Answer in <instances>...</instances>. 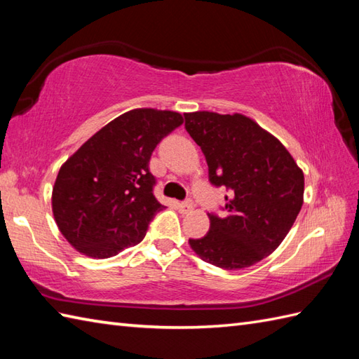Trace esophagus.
I'll use <instances>...</instances> for the list:
<instances>
[{
  "instance_id": "esophagus-1",
  "label": "esophagus",
  "mask_w": 359,
  "mask_h": 359,
  "mask_svg": "<svg viewBox=\"0 0 359 359\" xmlns=\"http://www.w3.org/2000/svg\"><path fill=\"white\" fill-rule=\"evenodd\" d=\"M180 210L182 212V213H189V212H192L194 210V201L192 200H187V201H182V203H180Z\"/></svg>"
}]
</instances>
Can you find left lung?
Returning a JSON list of instances; mask_svg holds the SVG:
<instances>
[{"mask_svg":"<svg viewBox=\"0 0 359 359\" xmlns=\"http://www.w3.org/2000/svg\"><path fill=\"white\" fill-rule=\"evenodd\" d=\"M184 118L205 156L210 182L229 189L226 217L209 215V232L189 244L219 269L257 264L283 243L297 219L304 173L281 141L249 116L201 110Z\"/></svg>","mask_w":359,"mask_h":359,"instance_id":"1","label":"left lung"}]
</instances>
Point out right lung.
Listing matches in <instances>:
<instances>
[{"label": "right lung", "instance_id": "right-lung-1", "mask_svg": "<svg viewBox=\"0 0 359 359\" xmlns=\"http://www.w3.org/2000/svg\"><path fill=\"white\" fill-rule=\"evenodd\" d=\"M182 123V115L172 110H129L61 165L52 189V212L72 247L104 259L142 241L149 222L164 207L152 192L150 156Z\"/></svg>", "mask_w": 359, "mask_h": 359}]
</instances>
